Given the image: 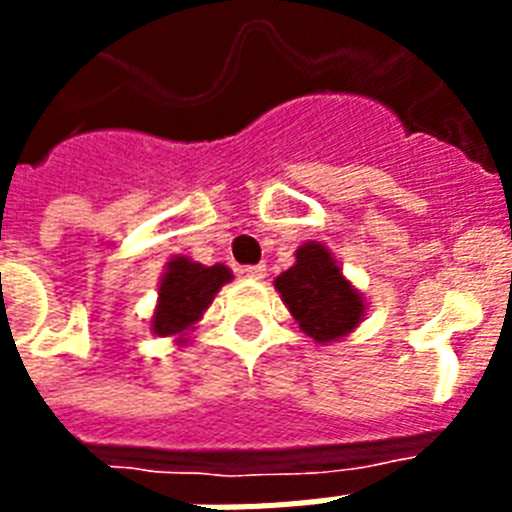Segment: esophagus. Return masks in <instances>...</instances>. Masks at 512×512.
Masks as SVG:
<instances>
[{
    "label": "esophagus",
    "mask_w": 512,
    "mask_h": 512,
    "mask_svg": "<svg viewBox=\"0 0 512 512\" xmlns=\"http://www.w3.org/2000/svg\"><path fill=\"white\" fill-rule=\"evenodd\" d=\"M244 276H249V279H255V281H260V279H265V265H247V268H244Z\"/></svg>",
    "instance_id": "34e87169"
}]
</instances>
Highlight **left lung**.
<instances>
[{
	"label": "left lung",
	"mask_w": 512,
	"mask_h": 512,
	"mask_svg": "<svg viewBox=\"0 0 512 512\" xmlns=\"http://www.w3.org/2000/svg\"><path fill=\"white\" fill-rule=\"evenodd\" d=\"M273 287L305 335L321 345L348 337L364 321L366 300L321 241L297 247L295 265Z\"/></svg>",
	"instance_id": "8db88e82"
}]
</instances>
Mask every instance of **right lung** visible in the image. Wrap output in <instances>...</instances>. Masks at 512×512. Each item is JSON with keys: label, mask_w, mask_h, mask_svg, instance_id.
Masks as SVG:
<instances>
[{"label": "right lung", "mask_w": 512, "mask_h": 512, "mask_svg": "<svg viewBox=\"0 0 512 512\" xmlns=\"http://www.w3.org/2000/svg\"><path fill=\"white\" fill-rule=\"evenodd\" d=\"M233 279L228 265H201L185 255L172 257L159 279L151 332L159 337H175L177 345L188 342V332L201 321L223 284Z\"/></svg>", "instance_id": "add662e5"}]
</instances>
